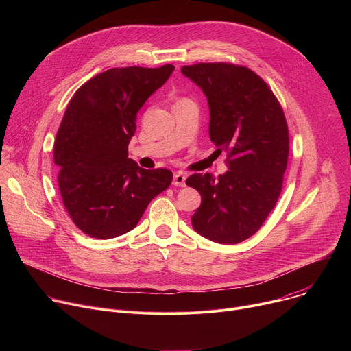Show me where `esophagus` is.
I'll return each instance as SVG.
<instances>
[{
  "mask_svg": "<svg viewBox=\"0 0 351 351\" xmlns=\"http://www.w3.org/2000/svg\"><path fill=\"white\" fill-rule=\"evenodd\" d=\"M186 178H187V175L184 172H182V171L176 172L173 175V184L179 186V187H184L186 186Z\"/></svg>",
  "mask_w": 351,
  "mask_h": 351,
  "instance_id": "esophagus-1",
  "label": "esophagus"
}]
</instances>
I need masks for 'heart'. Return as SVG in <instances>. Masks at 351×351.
<instances>
[{"mask_svg": "<svg viewBox=\"0 0 351 351\" xmlns=\"http://www.w3.org/2000/svg\"><path fill=\"white\" fill-rule=\"evenodd\" d=\"M182 99H186V98H180V99H179V101H182Z\"/></svg>", "mask_w": 351, "mask_h": 351, "instance_id": "b5f03b06", "label": "heart"}]
</instances>
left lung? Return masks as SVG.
<instances>
[{
	"instance_id": "1",
	"label": "left lung",
	"mask_w": 351,
	"mask_h": 351,
	"mask_svg": "<svg viewBox=\"0 0 351 351\" xmlns=\"http://www.w3.org/2000/svg\"><path fill=\"white\" fill-rule=\"evenodd\" d=\"M203 90L210 107V138L228 153V169L215 179L194 173L186 184L202 195L191 217L197 233L221 244L252 237L276 206L289 157L283 110L252 69L214 62L182 66Z\"/></svg>"
}]
</instances>
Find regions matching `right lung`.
I'll return each mask as SVG.
<instances>
[{"label": "right lung", "mask_w": 351, "mask_h": 351, "mask_svg": "<svg viewBox=\"0 0 351 351\" xmlns=\"http://www.w3.org/2000/svg\"><path fill=\"white\" fill-rule=\"evenodd\" d=\"M175 66L112 68L71 98L54 144L58 186L73 223L95 239L136 228L147 206L169 187L172 172L143 169L128 158L138 110Z\"/></svg>", "instance_id": "right-lung-1"}]
</instances>
